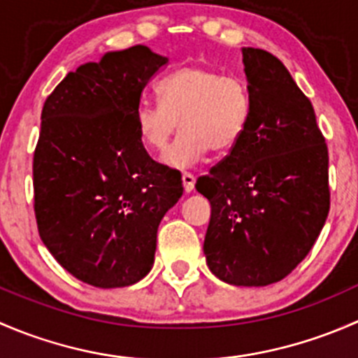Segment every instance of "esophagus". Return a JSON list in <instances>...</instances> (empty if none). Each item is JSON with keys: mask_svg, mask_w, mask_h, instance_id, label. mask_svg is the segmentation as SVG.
Returning a JSON list of instances; mask_svg holds the SVG:
<instances>
[{"mask_svg": "<svg viewBox=\"0 0 358 358\" xmlns=\"http://www.w3.org/2000/svg\"><path fill=\"white\" fill-rule=\"evenodd\" d=\"M182 183H183V190H185L187 194L192 192L194 190V183H196V178H194L192 173H182Z\"/></svg>", "mask_w": 358, "mask_h": 358, "instance_id": "34e87169", "label": "esophagus"}]
</instances>
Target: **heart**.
<instances>
[{
  "instance_id": "b5f03b06",
  "label": "heart",
  "mask_w": 358,
  "mask_h": 358,
  "mask_svg": "<svg viewBox=\"0 0 358 358\" xmlns=\"http://www.w3.org/2000/svg\"><path fill=\"white\" fill-rule=\"evenodd\" d=\"M159 103H140L135 110L138 138L149 150L166 149L169 138L183 128L162 154L168 168L183 169L213 152L232 150L251 117V92L239 76L215 69L185 66L159 81Z\"/></svg>"
}]
</instances>
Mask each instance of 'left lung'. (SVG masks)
Segmentation results:
<instances>
[{
	"label": "left lung",
	"mask_w": 358,
	"mask_h": 358,
	"mask_svg": "<svg viewBox=\"0 0 358 358\" xmlns=\"http://www.w3.org/2000/svg\"><path fill=\"white\" fill-rule=\"evenodd\" d=\"M251 117L197 192L211 202L208 266L234 286L287 277L315 244L331 206L329 152L308 96L277 57L243 48Z\"/></svg>",
	"instance_id": "left-lung-1"
}]
</instances>
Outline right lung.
Wrapping results in <instances>:
<instances>
[{"instance_id":"1","label":"right lung","mask_w":358,"mask_h":358,"mask_svg":"<svg viewBox=\"0 0 358 358\" xmlns=\"http://www.w3.org/2000/svg\"><path fill=\"white\" fill-rule=\"evenodd\" d=\"M168 59L143 45L69 72L45 100L32 159L38 232L69 273L124 287L150 272L157 227L182 197L176 169L140 142L135 110Z\"/></svg>"}]
</instances>
